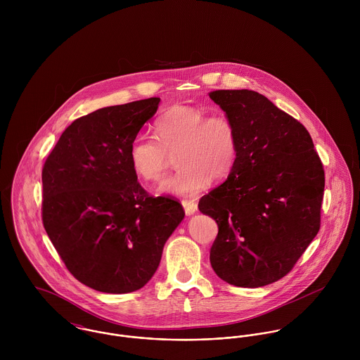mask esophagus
Here are the masks:
<instances>
[{
    "label": "esophagus",
    "mask_w": 360,
    "mask_h": 360,
    "mask_svg": "<svg viewBox=\"0 0 360 360\" xmlns=\"http://www.w3.org/2000/svg\"><path fill=\"white\" fill-rule=\"evenodd\" d=\"M183 206H184V212H186V214H194L197 210H198V205H197V202L195 201H193V200H183Z\"/></svg>",
    "instance_id": "1"
}]
</instances>
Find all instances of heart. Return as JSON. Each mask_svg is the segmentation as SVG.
<instances>
[{
    "instance_id": "obj_1",
    "label": "heart",
    "mask_w": 360,
    "mask_h": 360,
    "mask_svg": "<svg viewBox=\"0 0 360 360\" xmlns=\"http://www.w3.org/2000/svg\"><path fill=\"white\" fill-rule=\"evenodd\" d=\"M156 140L139 134L133 139L129 160L134 174L146 183H158L174 155L179 167L163 180L159 191L172 195H194L206 188L212 177L226 179L238 158V134L233 120L223 113L206 115L198 106L177 105L154 123Z\"/></svg>"
}]
</instances>
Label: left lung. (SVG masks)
Masks as SVG:
<instances>
[{"label": "left lung", "mask_w": 360, "mask_h": 360, "mask_svg": "<svg viewBox=\"0 0 360 360\" xmlns=\"http://www.w3.org/2000/svg\"><path fill=\"white\" fill-rule=\"evenodd\" d=\"M209 97L236 124L238 158L227 180L200 200L219 231L214 273L257 288L288 274L320 229L324 169L305 126L252 90Z\"/></svg>", "instance_id": "left-lung-1"}]
</instances>
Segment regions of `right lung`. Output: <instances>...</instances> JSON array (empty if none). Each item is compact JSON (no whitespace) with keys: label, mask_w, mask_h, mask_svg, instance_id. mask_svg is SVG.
I'll return each instance as SVG.
<instances>
[{"label":"right lung","mask_w":360,"mask_h":360,"mask_svg":"<svg viewBox=\"0 0 360 360\" xmlns=\"http://www.w3.org/2000/svg\"><path fill=\"white\" fill-rule=\"evenodd\" d=\"M160 98L101 108L76 119L43 166L44 229L68 270L108 294L140 290L184 217L170 197L137 181L129 150Z\"/></svg>","instance_id":"1"}]
</instances>
